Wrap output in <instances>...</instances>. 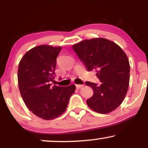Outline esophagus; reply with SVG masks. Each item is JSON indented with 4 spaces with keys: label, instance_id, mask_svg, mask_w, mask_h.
<instances>
[{
    "label": "esophagus",
    "instance_id": "1",
    "mask_svg": "<svg viewBox=\"0 0 148 148\" xmlns=\"http://www.w3.org/2000/svg\"><path fill=\"white\" fill-rule=\"evenodd\" d=\"M84 86V84H76V88H77V89H79V88H83Z\"/></svg>",
    "mask_w": 148,
    "mask_h": 148
}]
</instances>
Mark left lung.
Segmentation results:
<instances>
[{"mask_svg": "<svg viewBox=\"0 0 148 148\" xmlns=\"http://www.w3.org/2000/svg\"><path fill=\"white\" fill-rule=\"evenodd\" d=\"M73 49L88 71H97L100 85L86 81L93 95L88 106L99 113H108L121 104L130 82V66L125 53L118 45L104 38L86 40Z\"/></svg>", "mask_w": 148, "mask_h": 148, "instance_id": "obj_1", "label": "left lung"}]
</instances>
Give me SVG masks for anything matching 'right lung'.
<instances>
[{
	"mask_svg": "<svg viewBox=\"0 0 148 148\" xmlns=\"http://www.w3.org/2000/svg\"><path fill=\"white\" fill-rule=\"evenodd\" d=\"M61 47L40 45L25 53L18 69V84L26 106L33 114L44 120H52L64 113L74 85L60 87L54 81L56 58Z\"/></svg>",
	"mask_w": 148,
	"mask_h": 148,
	"instance_id": "1",
	"label": "right lung"
}]
</instances>
